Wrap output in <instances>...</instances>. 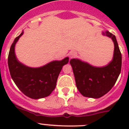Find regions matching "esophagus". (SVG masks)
Wrapping results in <instances>:
<instances>
[{
  "label": "esophagus",
  "instance_id": "34e87169",
  "mask_svg": "<svg viewBox=\"0 0 129 129\" xmlns=\"http://www.w3.org/2000/svg\"><path fill=\"white\" fill-rule=\"evenodd\" d=\"M76 55V53L75 52H71L69 53V56H70V58L72 57H74Z\"/></svg>",
  "mask_w": 129,
  "mask_h": 129
}]
</instances>
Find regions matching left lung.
Wrapping results in <instances>:
<instances>
[{"label": "left lung", "instance_id": "1", "mask_svg": "<svg viewBox=\"0 0 129 129\" xmlns=\"http://www.w3.org/2000/svg\"><path fill=\"white\" fill-rule=\"evenodd\" d=\"M104 36L112 39L114 44L112 60L105 67H97L79 59L70 61L76 86L85 97L100 98L115 85L121 69V53L115 35L109 31H103Z\"/></svg>", "mask_w": 129, "mask_h": 129}]
</instances>
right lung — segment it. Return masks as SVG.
Wrapping results in <instances>:
<instances>
[{
    "mask_svg": "<svg viewBox=\"0 0 129 129\" xmlns=\"http://www.w3.org/2000/svg\"><path fill=\"white\" fill-rule=\"evenodd\" d=\"M23 31L15 39L8 55V67L11 77L19 89L26 96L34 100L50 95L56 86L59 73L69 61L67 57L61 61H53L43 67L32 68L20 62L16 57L15 46L23 35Z\"/></svg>",
    "mask_w": 129,
    "mask_h": 129,
    "instance_id": "add662e5",
    "label": "right lung"
}]
</instances>
